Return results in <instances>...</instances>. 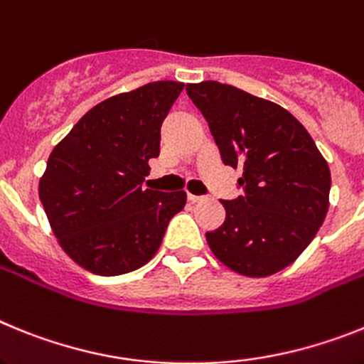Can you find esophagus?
I'll return each instance as SVG.
<instances>
[{
    "mask_svg": "<svg viewBox=\"0 0 364 364\" xmlns=\"http://www.w3.org/2000/svg\"><path fill=\"white\" fill-rule=\"evenodd\" d=\"M207 198L205 196H194V194H188V201H192V203H201V201H205Z\"/></svg>",
    "mask_w": 364,
    "mask_h": 364,
    "instance_id": "34e87169",
    "label": "esophagus"
}]
</instances>
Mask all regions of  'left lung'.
Returning <instances> with one entry per match:
<instances>
[{
	"label": "left lung",
	"mask_w": 364,
	"mask_h": 364,
	"mask_svg": "<svg viewBox=\"0 0 364 364\" xmlns=\"http://www.w3.org/2000/svg\"><path fill=\"white\" fill-rule=\"evenodd\" d=\"M186 93L208 122L221 161L242 170V196L221 200L225 221L207 232L229 269L269 277L295 262L326 218L331 176L308 129L271 100L207 80Z\"/></svg>",
	"instance_id": "left-lung-1"
}]
</instances>
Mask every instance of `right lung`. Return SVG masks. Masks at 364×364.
Masks as SVG:
<instances>
[{
	"label": "right lung",
	"instance_id": "add662e5",
	"mask_svg": "<svg viewBox=\"0 0 364 364\" xmlns=\"http://www.w3.org/2000/svg\"><path fill=\"white\" fill-rule=\"evenodd\" d=\"M185 84L151 82L91 107L50 151L40 201L80 267L115 277L154 258L186 194L144 188L161 124Z\"/></svg>",
	"mask_w": 364,
	"mask_h": 364
}]
</instances>
